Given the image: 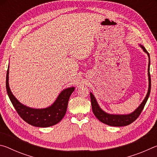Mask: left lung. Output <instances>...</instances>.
Instances as JSON below:
<instances>
[{
    "label": "left lung",
    "mask_w": 157,
    "mask_h": 157,
    "mask_svg": "<svg viewBox=\"0 0 157 157\" xmlns=\"http://www.w3.org/2000/svg\"><path fill=\"white\" fill-rule=\"evenodd\" d=\"M139 46L141 48L145 53H147L148 58H149V63H148V91L146 95L144 100H143L136 109L133 111V112L130 113L129 114H111L105 112V111H103L102 109L98 105L96 99H95L94 94L91 92L90 93V96H91V106H92V110L94 112V115L95 117L99 120L100 122L105 123L106 124L110 126L113 127H122V126H126L128 124L132 123L134 121H136L138 117L141 113L143 108H144L145 103L147 102V100L149 98V95L150 94V90H151V78H150V55H149L148 52L146 50L145 47L142 46L141 44H139Z\"/></svg>",
    "instance_id": "1"
}]
</instances>
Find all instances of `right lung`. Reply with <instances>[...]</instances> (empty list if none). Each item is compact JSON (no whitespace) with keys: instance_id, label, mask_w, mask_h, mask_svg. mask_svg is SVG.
<instances>
[{"instance_id":"1","label":"right lung","mask_w":157,"mask_h":157,"mask_svg":"<svg viewBox=\"0 0 157 157\" xmlns=\"http://www.w3.org/2000/svg\"><path fill=\"white\" fill-rule=\"evenodd\" d=\"M7 92L13 106L21 118L26 123L34 127H48L57 124L65 116L69 98L75 90V87L63 89L52 104L46 108L34 109L21 103L10 90L9 86V66L6 76Z\"/></svg>"}]
</instances>
